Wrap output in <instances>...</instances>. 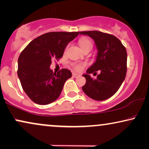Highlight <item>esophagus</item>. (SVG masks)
<instances>
[{"mask_svg": "<svg viewBox=\"0 0 149 149\" xmlns=\"http://www.w3.org/2000/svg\"><path fill=\"white\" fill-rule=\"evenodd\" d=\"M73 77H74V78H78V77H80V75L78 74V73H73Z\"/></svg>", "mask_w": 149, "mask_h": 149, "instance_id": "34e87169", "label": "esophagus"}]
</instances>
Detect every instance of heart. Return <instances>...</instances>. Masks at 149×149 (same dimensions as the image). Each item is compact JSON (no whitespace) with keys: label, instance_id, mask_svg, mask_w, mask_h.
<instances>
[{"label":"heart","instance_id":"heart-1","mask_svg":"<svg viewBox=\"0 0 149 149\" xmlns=\"http://www.w3.org/2000/svg\"><path fill=\"white\" fill-rule=\"evenodd\" d=\"M79 45H80V48L82 49V50L84 51L86 49H92V43L91 41L86 38L81 39L79 41ZM73 67H74V69L77 71H80L82 70V67H83V65H81V64H73Z\"/></svg>","mask_w":149,"mask_h":149}]
</instances>
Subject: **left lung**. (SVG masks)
<instances>
[{
  "mask_svg": "<svg viewBox=\"0 0 149 149\" xmlns=\"http://www.w3.org/2000/svg\"><path fill=\"white\" fill-rule=\"evenodd\" d=\"M80 34L88 36L95 42L97 50L96 59L82 75L86 83L82 91L95 100L109 98L118 91L127 74V54L121 41L114 36L98 31H80ZM101 72L96 79L90 73Z\"/></svg>",
  "mask_w": 149,
  "mask_h": 149,
  "instance_id": "left-lung-1",
  "label": "left lung"
}]
</instances>
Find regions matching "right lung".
Listing matches in <instances>:
<instances>
[{"label":"right lung","mask_w":149,"mask_h":149,"mask_svg":"<svg viewBox=\"0 0 149 149\" xmlns=\"http://www.w3.org/2000/svg\"><path fill=\"white\" fill-rule=\"evenodd\" d=\"M80 32H49L31 41L18 61V76L28 97L41 105L50 104L61 95L64 84L72 73L63 69L54 73L50 69L54 58L63 57L69 42Z\"/></svg>","instance_id":"1"}]
</instances>
